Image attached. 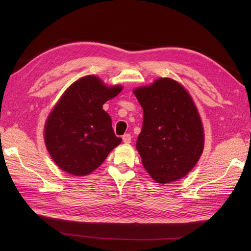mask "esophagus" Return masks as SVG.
Listing matches in <instances>:
<instances>
[{
	"mask_svg": "<svg viewBox=\"0 0 251 251\" xmlns=\"http://www.w3.org/2000/svg\"><path fill=\"white\" fill-rule=\"evenodd\" d=\"M123 140H124V142L125 143H130L131 142V140H132V137H131V135L130 134H125L124 136H123Z\"/></svg>",
	"mask_w": 251,
	"mask_h": 251,
	"instance_id": "esophagus-1",
	"label": "esophagus"
}]
</instances>
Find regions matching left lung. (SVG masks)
Wrapping results in <instances>:
<instances>
[{
  "mask_svg": "<svg viewBox=\"0 0 251 251\" xmlns=\"http://www.w3.org/2000/svg\"><path fill=\"white\" fill-rule=\"evenodd\" d=\"M134 94L143 110L136 148L144 169L157 183L184 177L204 148L202 123L191 95L168 77L135 89Z\"/></svg>",
  "mask_w": 251,
  "mask_h": 251,
  "instance_id": "8db88e82",
  "label": "left lung"
}]
</instances>
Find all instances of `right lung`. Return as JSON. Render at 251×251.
<instances>
[{
  "label": "right lung",
  "mask_w": 251,
  "mask_h": 251,
  "mask_svg": "<svg viewBox=\"0 0 251 251\" xmlns=\"http://www.w3.org/2000/svg\"><path fill=\"white\" fill-rule=\"evenodd\" d=\"M123 87H107L94 75L81 77L66 90L45 125V143L59 169L86 176L100 166L121 142L102 105Z\"/></svg>",
  "instance_id": "right-lung-1"
}]
</instances>
